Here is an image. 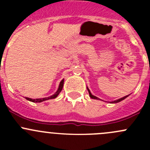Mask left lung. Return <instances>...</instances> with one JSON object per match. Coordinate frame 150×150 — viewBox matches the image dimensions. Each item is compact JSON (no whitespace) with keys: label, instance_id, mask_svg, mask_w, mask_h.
<instances>
[{"label":"left lung","instance_id":"8db88e82","mask_svg":"<svg viewBox=\"0 0 150 150\" xmlns=\"http://www.w3.org/2000/svg\"><path fill=\"white\" fill-rule=\"evenodd\" d=\"M87 89H88V93H89V96H90V97L91 98V99H99V100H101V99H99V98H98V97H96V96H93V95H92V94H91V93L90 90H89L88 88V87H87ZM128 96H129V95H127V96H124V97L120 98V99H117V100H115V101H113V102H110V103H117V102H121L122 100H123V99H125V98L128 97Z\"/></svg>","mask_w":150,"mask_h":150}]
</instances>
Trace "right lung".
<instances>
[{"instance_id": "right-lung-1", "label": "right lung", "mask_w": 150, "mask_h": 150, "mask_svg": "<svg viewBox=\"0 0 150 150\" xmlns=\"http://www.w3.org/2000/svg\"><path fill=\"white\" fill-rule=\"evenodd\" d=\"M63 85H64V79L62 80V81L60 82L59 86V88H58V90L57 91V92H56L54 94L51 95V96H48V97L42 98V99H30V98H28V97H25V99H26L27 100L30 101V102H43V101L48 100V99H55V98L57 97V96L59 94V93L61 92V91L62 90Z\"/></svg>"}]
</instances>
